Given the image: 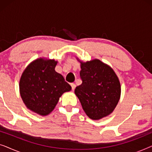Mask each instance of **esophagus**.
<instances>
[{"label":"esophagus","mask_w":152,"mask_h":152,"mask_svg":"<svg viewBox=\"0 0 152 152\" xmlns=\"http://www.w3.org/2000/svg\"><path fill=\"white\" fill-rule=\"evenodd\" d=\"M70 86H71V87H72V90L74 91L75 88V87H76V85L73 84V83H72V84H70Z\"/></svg>","instance_id":"1"}]
</instances>
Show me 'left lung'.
Wrapping results in <instances>:
<instances>
[{
	"mask_svg": "<svg viewBox=\"0 0 152 152\" xmlns=\"http://www.w3.org/2000/svg\"><path fill=\"white\" fill-rule=\"evenodd\" d=\"M81 63L82 84L75 93L87 115L99 120L111 114L119 102L121 87L113 70L99 59Z\"/></svg>",
	"mask_w": 152,
	"mask_h": 152,
	"instance_id": "obj_1",
	"label": "left lung"
}]
</instances>
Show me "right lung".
Returning <instances> with one entry per match:
<instances>
[{
	"label": "right lung",
	"mask_w": 152,
	"mask_h": 152,
	"mask_svg": "<svg viewBox=\"0 0 152 152\" xmlns=\"http://www.w3.org/2000/svg\"><path fill=\"white\" fill-rule=\"evenodd\" d=\"M57 61L39 58L27 66L19 82L20 94L28 109L41 115L53 111L59 97L71 90L64 77L55 71Z\"/></svg>",
	"instance_id": "obj_1"
}]
</instances>
